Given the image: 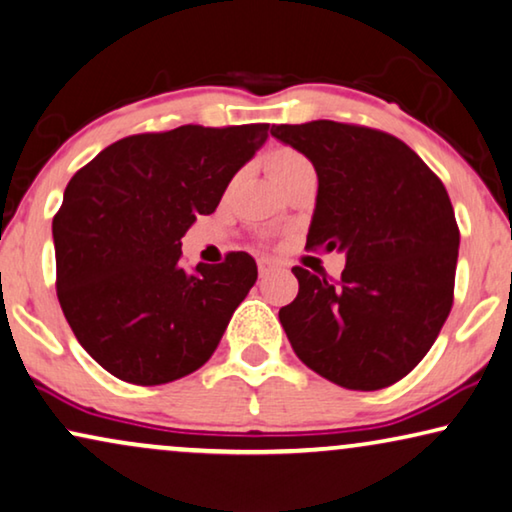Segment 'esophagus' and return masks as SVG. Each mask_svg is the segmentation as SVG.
I'll return each instance as SVG.
<instances>
[{
    "instance_id": "1",
    "label": "esophagus",
    "mask_w": 512,
    "mask_h": 512,
    "mask_svg": "<svg viewBox=\"0 0 512 512\" xmlns=\"http://www.w3.org/2000/svg\"><path fill=\"white\" fill-rule=\"evenodd\" d=\"M257 269H259V276H269V273L273 271V269H278V262H273V259H269V257H262L257 262Z\"/></svg>"
}]
</instances>
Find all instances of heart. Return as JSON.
I'll use <instances>...</instances> for the list:
<instances>
[{"label": "heart", "mask_w": 512, "mask_h": 512, "mask_svg": "<svg viewBox=\"0 0 512 512\" xmlns=\"http://www.w3.org/2000/svg\"><path fill=\"white\" fill-rule=\"evenodd\" d=\"M301 164H308L306 157L292 148H276L266 155V169H269L271 178L285 176L287 171H292L294 167H301Z\"/></svg>", "instance_id": "obj_1"}]
</instances>
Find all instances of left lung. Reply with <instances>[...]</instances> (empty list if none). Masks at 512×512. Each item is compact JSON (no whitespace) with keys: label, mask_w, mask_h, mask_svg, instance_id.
<instances>
[{"label":"left lung","mask_w":512,"mask_h":512,"mask_svg":"<svg viewBox=\"0 0 512 512\" xmlns=\"http://www.w3.org/2000/svg\"><path fill=\"white\" fill-rule=\"evenodd\" d=\"M271 134L313 162L308 248L345 253L341 278L294 266L278 311L308 369L345 390H383L420 364L452 308L459 229L443 183L397 136L313 120Z\"/></svg>","instance_id":"8db88e82"}]
</instances>
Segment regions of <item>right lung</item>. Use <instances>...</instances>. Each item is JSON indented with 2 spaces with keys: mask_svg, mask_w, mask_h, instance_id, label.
<instances>
[{
  "mask_svg": "<svg viewBox=\"0 0 512 512\" xmlns=\"http://www.w3.org/2000/svg\"><path fill=\"white\" fill-rule=\"evenodd\" d=\"M269 125H183L111 143L71 178L53 218L57 299L115 378L164 385L204 366L257 280L248 253L181 264V239L218 208Z\"/></svg>",
  "mask_w": 512,
  "mask_h": 512,
  "instance_id": "add662e5",
  "label": "right lung"
}]
</instances>
